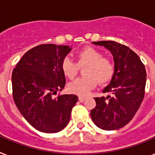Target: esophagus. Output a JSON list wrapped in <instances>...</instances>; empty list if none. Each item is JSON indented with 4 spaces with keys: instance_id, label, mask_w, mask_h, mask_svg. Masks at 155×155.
Listing matches in <instances>:
<instances>
[{
    "instance_id": "1",
    "label": "esophagus",
    "mask_w": 155,
    "mask_h": 155,
    "mask_svg": "<svg viewBox=\"0 0 155 155\" xmlns=\"http://www.w3.org/2000/svg\"><path fill=\"white\" fill-rule=\"evenodd\" d=\"M85 99H86V98H84V97H81V96L79 97V101H80L81 103H83L84 101L85 100Z\"/></svg>"
}]
</instances>
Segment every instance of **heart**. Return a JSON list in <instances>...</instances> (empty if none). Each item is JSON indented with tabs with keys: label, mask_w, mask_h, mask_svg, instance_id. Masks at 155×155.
<instances>
[{
	"label": "heart",
	"mask_w": 155,
	"mask_h": 155,
	"mask_svg": "<svg viewBox=\"0 0 155 155\" xmlns=\"http://www.w3.org/2000/svg\"><path fill=\"white\" fill-rule=\"evenodd\" d=\"M77 64L66 57L61 61V68L66 77L72 79L77 74L79 66L86 65L84 69L85 76L77 78L68 84V90L72 94L86 96L94 89L98 81L105 84L113 78L114 66L112 61L103 57L102 52L92 47L84 48L76 53Z\"/></svg>",
	"instance_id": "b5f03b06"
}]
</instances>
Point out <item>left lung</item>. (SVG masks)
<instances>
[{
  "mask_svg": "<svg viewBox=\"0 0 155 155\" xmlns=\"http://www.w3.org/2000/svg\"><path fill=\"white\" fill-rule=\"evenodd\" d=\"M92 43L104 46L112 53L114 74L103 90L113 96L94 98L96 107L90 112L91 118L100 129L117 130L131 121L141 104L146 83L145 66L138 55L127 46L114 41Z\"/></svg>",
  "mask_w": 155,
  "mask_h": 155,
  "instance_id": "obj_1",
  "label": "left lung"
}]
</instances>
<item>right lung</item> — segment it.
<instances>
[{
  "label": "right lung",
  "mask_w": 155,
  "mask_h": 155,
  "mask_svg": "<svg viewBox=\"0 0 155 155\" xmlns=\"http://www.w3.org/2000/svg\"><path fill=\"white\" fill-rule=\"evenodd\" d=\"M71 49L56 44L37 46L23 56L12 72L15 105L25 120L41 132L63 130L78 101L74 94L52 96L65 87L61 64Z\"/></svg>",
  "instance_id": "obj_1"
}]
</instances>
